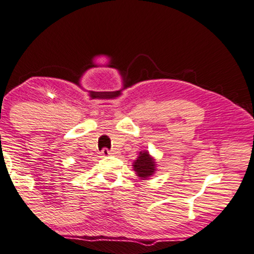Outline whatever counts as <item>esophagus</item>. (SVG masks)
I'll list each match as a JSON object with an SVG mask.
<instances>
[{"label": "esophagus", "instance_id": "esophagus-1", "mask_svg": "<svg viewBox=\"0 0 254 254\" xmlns=\"http://www.w3.org/2000/svg\"><path fill=\"white\" fill-rule=\"evenodd\" d=\"M102 155L103 156H109V155H112V154H114V151H109V149H107V148H103L102 149Z\"/></svg>", "mask_w": 254, "mask_h": 254}]
</instances>
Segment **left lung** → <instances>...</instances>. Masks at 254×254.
Returning a JSON list of instances; mask_svg holds the SVG:
<instances>
[{"label":"left lung","instance_id":"1","mask_svg":"<svg viewBox=\"0 0 254 254\" xmlns=\"http://www.w3.org/2000/svg\"><path fill=\"white\" fill-rule=\"evenodd\" d=\"M155 160L149 155V153L147 151L140 152L139 156H137V159L133 164V168L137 174V177L143 180L148 179L149 177H152L155 173Z\"/></svg>","mask_w":254,"mask_h":254}]
</instances>
